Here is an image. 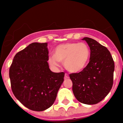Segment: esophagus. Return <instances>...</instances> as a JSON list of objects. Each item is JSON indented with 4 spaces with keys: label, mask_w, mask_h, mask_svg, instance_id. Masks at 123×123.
<instances>
[{
    "label": "esophagus",
    "mask_w": 123,
    "mask_h": 123,
    "mask_svg": "<svg viewBox=\"0 0 123 123\" xmlns=\"http://www.w3.org/2000/svg\"><path fill=\"white\" fill-rule=\"evenodd\" d=\"M64 79H69V75H68V74H67V73H65V77H64Z\"/></svg>",
    "instance_id": "1"
}]
</instances>
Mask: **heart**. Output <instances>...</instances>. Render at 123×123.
Masks as SVG:
<instances>
[{"label": "heart", "mask_w": 123, "mask_h": 123, "mask_svg": "<svg viewBox=\"0 0 123 123\" xmlns=\"http://www.w3.org/2000/svg\"><path fill=\"white\" fill-rule=\"evenodd\" d=\"M90 51L86 43L71 42L60 44L54 50V54L48 58L52 66L58 67L59 62H64L65 67L72 73L82 71L87 64Z\"/></svg>", "instance_id": "b5f03b06"}]
</instances>
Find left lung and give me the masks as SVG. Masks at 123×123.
Instances as JSON below:
<instances>
[{
  "mask_svg": "<svg viewBox=\"0 0 123 123\" xmlns=\"http://www.w3.org/2000/svg\"><path fill=\"white\" fill-rule=\"evenodd\" d=\"M90 47L89 64L79 73H72L74 96L80 102L96 104L104 99L113 85L114 62L106 47L89 37L83 38Z\"/></svg>",
  "mask_w": 123,
  "mask_h": 123,
  "instance_id": "left-lung-1",
  "label": "left lung"
}]
</instances>
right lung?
Here are the masks:
<instances>
[{
  "label": "right lung",
  "mask_w": 123,
  "mask_h": 123,
  "mask_svg": "<svg viewBox=\"0 0 123 123\" xmlns=\"http://www.w3.org/2000/svg\"><path fill=\"white\" fill-rule=\"evenodd\" d=\"M47 43H33L15 55L9 68L11 89L23 105L42 111L53 105L65 73H54L48 63Z\"/></svg>",
  "instance_id": "1"
}]
</instances>
